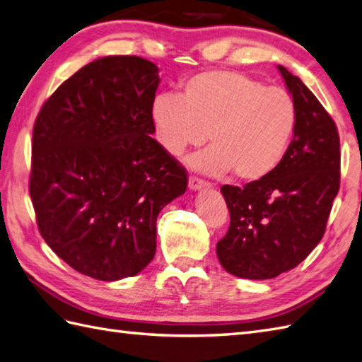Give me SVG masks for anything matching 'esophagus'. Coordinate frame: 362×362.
<instances>
[{
    "mask_svg": "<svg viewBox=\"0 0 362 362\" xmlns=\"http://www.w3.org/2000/svg\"><path fill=\"white\" fill-rule=\"evenodd\" d=\"M188 187H189V189H202V188H209L210 187V183H206L205 180H202V179H199V177H194V175H191L189 177V180H188Z\"/></svg>",
    "mask_w": 362,
    "mask_h": 362,
    "instance_id": "obj_1",
    "label": "esophagus"
}]
</instances>
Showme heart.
Here are the masks:
<instances>
[{"mask_svg": "<svg viewBox=\"0 0 362 362\" xmlns=\"http://www.w3.org/2000/svg\"><path fill=\"white\" fill-rule=\"evenodd\" d=\"M156 136L168 153L213 148L189 165L210 175L233 171L238 180L264 179L281 163L297 124V107L286 90L236 71H202L182 83L180 96L158 95L151 105Z\"/></svg>", "mask_w": 362, "mask_h": 362, "instance_id": "heart-1", "label": "heart"}]
</instances>
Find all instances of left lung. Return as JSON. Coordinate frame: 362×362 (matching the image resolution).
<instances>
[{
    "mask_svg": "<svg viewBox=\"0 0 362 362\" xmlns=\"http://www.w3.org/2000/svg\"><path fill=\"white\" fill-rule=\"evenodd\" d=\"M294 98L297 124L281 163L243 188H221L230 227L216 245L222 267L266 280L298 266L320 243L339 191L341 152L334 121L297 76L279 65Z\"/></svg>",
    "mask_w": 362,
    "mask_h": 362,
    "instance_id": "8db88e82",
    "label": "left lung"
}]
</instances>
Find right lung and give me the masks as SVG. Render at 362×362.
Returning <instances> with one entry per match:
<instances>
[{
	"label": "right lung",
	"mask_w": 362,
	"mask_h": 362,
	"mask_svg": "<svg viewBox=\"0 0 362 362\" xmlns=\"http://www.w3.org/2000/svg\"><path fill=\"white\" fill-rule=\"evenodd\" d=\"M158 68L101 57L66 79L33 132L29 194L46 244L103 281L134 276L157 249V216L185 193L187 171L151 136Z\"/></svg>",
	"instance_id": "obj_1"
}]
</instances>
